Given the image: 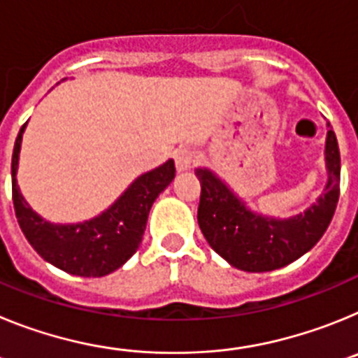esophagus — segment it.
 <instances>
[{
    "mask_svg": "<svg viewBox=\"0 0 358 358\" xmlns=\"http://www.w3.org/2000/svg\"><path fill=\"white\" fill-rule=\"evenodd\" d=\"M173 161H176L177 172H188V170L194 169L195 152L192 148H179L173 154Z\"/></svg>",
    "mask_w": 358,
    "mask_h": 358,
    "instance_id": "obj_1",
    "label": "esophagus"
}]
</instances>
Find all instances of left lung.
I'll return each instance as SVG.
<instances>
[{
	"mask_svg": "<svg viewBox=\"0 0 358 358\" xmlns=\"http://www.w3.org/2000/svg\"><path fill=\"white\" fill-rule=\"evenodd\" d=\"M324 154L330 176L327 192L317 204L289 220L252 213L213 172L195 170L201 181L197 220L211 249L240 271L267 273L292 264L314 248L339 201L341 154L334 131H328Z\"/></svg>",
	"mask_w": 358,
	"mask_h": 358,
	"instance_id": "left-lung-1",
	"label": "left lung"
}]
</instances>
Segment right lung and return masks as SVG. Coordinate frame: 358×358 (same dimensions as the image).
I'll return each mask as SVG.
<instances>
[{
  "mask_svg": "<svg viewBox=\"0 0 358 358\" xmlns=\"http://www.w3.org/2000/svg\"><path fill=\"white\" fill-rule=\"evenodd\" d=\"M24 127L27 123L15 138L12 154V201L19 227L31 248L41 258L75 276L100 278L122 267L140 248L152 204L176 177L173 161L138 177L100 217L84 224L57 226L28 206L15 182Z\"/></svg>",
  "mask_w": 358,
  "mask_h": 358,
  "instance_id": "right-lung-1",
  "label": "right lung"
}]
</instances>
